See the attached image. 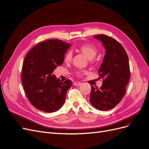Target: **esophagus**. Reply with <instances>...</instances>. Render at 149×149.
Segmentation results:
<instances>
[{
  "mask_svg": "<svg viewBox=\"0 0 149 149\" xmlns=\"http://www.w3.org/2000/svg\"><path fill=\"white\" fill-rule=\"evenodd\" d=\"M81 84V82H79V81H76L74 83V85L75 86H80Z\"/></svg>",
  "mask_w": 149,
  "mask_h": 149,
  "instance_id": "34e87169",
  "label": "esophagus"
}]
</instances>
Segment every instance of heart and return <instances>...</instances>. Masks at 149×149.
<instances>
[{
  "instance_id": "obj_1",
  "label": "heart",
  "mask_w": 149,
  "mask_h": 149,
  "mask_svg": "<svg viewBox=\"0 0 149 149\" xmlns=\"http://www.w3.org/2000/svg\"><path fill=\"white\" fill-rule=\"evenodd\" d=\"M80 50L83 53L85 56L88 58L89 59H92L94 58L97 53V49L96 47L94 45H91V44L85 43L81 45L79 47ZM72 58V53L71 51H69L65 54L64 56V61L65 63H69ZM81 72H79L78 74H80Z\"/></svg>"
}]
</instances>
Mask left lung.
<instances>
[{"label": "left lung", "mask_w": 149, "mask_h": 149, "mask_svg": "<svg viewBox=\"0 0 149 149\" xmlns=\"http://www.w3.org/2000/svg\"><path fill=\"white\" fill-rule=\"evenodd\" d=\"M102 42L106 54L99 69L100 79H103L100 88L91 85L90 102L100 111H109L122 100L130 77L127 53L114 38L104 34L93 36Z\"/></svg>", "instance_id": "left-lung-1"}]
</instances>
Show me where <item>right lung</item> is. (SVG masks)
<instances>
[{"label":"right lung","instance_id":"obj_1","mask_svg":"<svg viewBox=\"0 0 149 149\" xmlns=\"http://www.w3.org/2000/svg\"><path fill=\"white\" fill-rule=\"evenodd\" d=\"M70 45L58 39L42 42L33 47L24 58L21 79L29 102L45 112H56L63 106L72 81H61L54 70L64 62Z\"/></svg>","mask_w":149,"mask_h":149}]
</instances>
